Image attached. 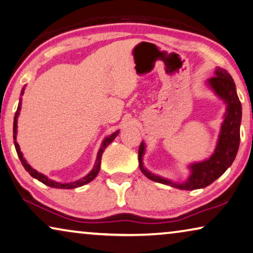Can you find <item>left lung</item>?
I'll return each instance as SVG.
<instances>
[{
	"label": "left lung",
	"instance_id": "left-lung-1",
	"mask_svg": "<svg viewBox=\"0 0 253 253\" xmlns=\"http://www.w3.org/2000/svg\"><path fill=\"white\" fill-rule=\"evenodd\" d=\"M207 83L226 103V112L220 126V133L214 153L205 161L190 164V175L186 181L178 183L152 173L144 168L143 155L145 153V143L142 142L138 150L139 169L148 179L178 189L195 190L210 186L232 166L240 145V125L242 118L241 102L236 93L233 79L226 70L217 67L215 76L208 80Z\"/></svg>",
	"mask_w": 253,
	"mask_h": 253
}]
</instances>
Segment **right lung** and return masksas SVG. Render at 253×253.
<instances>
[{"label":"right lung","mask_w":253,"mask_h":253,"mask_svg":"<svg viewBox=\"0 0 253 253\" xmlns=\"http://www.w3.org/2000/svg\"><path fill=\"white\" fill-rule=\"evenodd\" d=\"M25 93V87H23L22 91H21V95H23ZM20 110H21V98H20V101H19V106H18V109L17 112H15L14 115V120H13V139H14V146H15V150H17V153L18 156L20 159V161H21L22 166L25 167V169L27 172H29V174L31 177L39 180L40 182H42L43 184H46L48 187H53V188H58V189H74V188H78V187H81L84 186V184L89 183L90 181H92L95 177H97L99 171H100V164H101V158H102V153L103 151L106 150V147L109 145V144L114 141V139L117 137V135L119 133V130L115 131L114 134H111L110 136H108V137L105 138V141L102 142L101 144V147H100V150L98 152V155H97V160H95V164L93 167V169L91 170L90 173H87L85 177H83L81 179L76 180V181L73 182H69V183H61V182H57V181H54V180H50L48 179L46 175H43L42 173H39L37 170H35L34 168H31L29 164L27 163V161L23 158V155L21 153V151H20V147H19V144L17 143V128H18V117H19V114H20Z\"/></svg>","instance_id":"right-lung-1"}]
</instances>
